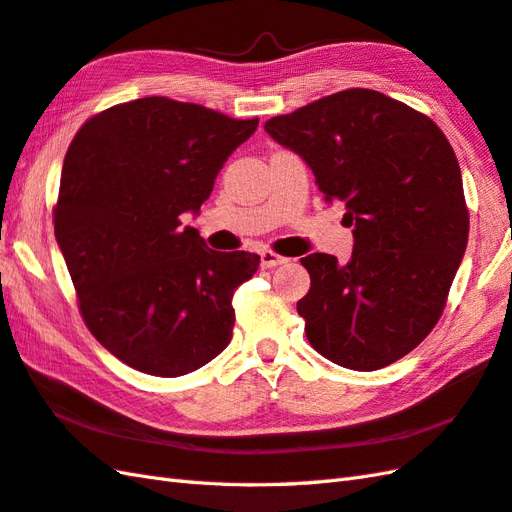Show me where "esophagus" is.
<instances>
[{"label": "esophagus", "mask_w": 512, "mask_h": 512, "mask_svg": "<svg viewBox=\"0 0 512 512\" xmlns=\"http://www.w3.org/2000/svg\"><path fill=\"white\" fill-rule=\"evenodd\" d=\"M284 263H289V258H284L276 252H271V249H265V252H260V267L263 269H273V267H280Z\"/></svg>", "instance_id": "obj_1"}]
</instances>
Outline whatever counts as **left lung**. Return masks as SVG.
Wrapping results in <instances>:
<instances>
[{"label": "left lung", "instance_id": "obj_1", "mask_svg": "<svg viewBox=\"0 0 512 512\" xmlns=\"http://www.w3.org/2000/svg\"><path fill=\"white\" fill-rule=\"evenodd\" d=\"M302 158L323 199L345 206L352 258L310 254L297 302L306 336L332 363L376 371L439 321L469 236L463 178L450 141L410 106L347 89L265 123Z\"/></svg>", "mask_w": 512, "mask_h": 512}]
</instances>
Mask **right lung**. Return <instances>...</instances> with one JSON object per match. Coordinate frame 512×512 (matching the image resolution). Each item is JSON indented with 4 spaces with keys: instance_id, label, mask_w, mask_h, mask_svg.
Listing matches in <instances>:
<instances>
[{
    "instance_id": "right-lung-1",
    "label": "right lung",
    "mask_w": 512,
    "mask_h": 512,
    "mask_svg": "<svg viewBox=\"0 0 512 512\" xmlns=\"http://www.w3.org/2000/svg\"><path fill=\"white\" fill-rule=\"evenodd\" d=\"M258 128L197 104L143 97L91 117L60 173L54 232L80 313L121 363L178 378L232 339V295L260 256L215 252L199 213L223 162Z\"/></svg>"
}]
</instances>
